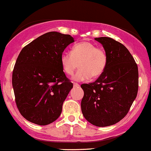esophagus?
Listing matches in <instances>:
<instances>
[{"label":"esophagus","instance_id":"34e87169","mask_svg":"<svg viewBox=\"0 0 151 151\" xmlns=\"http://www.w3.org/2000/svg\"><path fill=\"white\" fill-rule=\"evenodd\" d=\"M79 86H80V84H78V83H74V87H79Z\"/></svg>","mask_w":151,"mask_h":151}]
</instances>
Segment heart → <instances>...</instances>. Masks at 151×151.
<instances>
[{
	"label": "heart",
	"instance_id": "obj_1",
	"mask_svg": "<svg viewBox=\"0 0 151 151\" xmlns=\"http://www.w3.org/2000/svg\"><path fill=\"white\" fill-rule=\"evenodd\" d=\"M108 57L105 51L97 48L89 41H83L73 46L71 53L63 52L60 56L63 71L72 75L78 67L73 80L86 81L91 77L96 78L102 75L106 68Z\"/></svg>",
	"mask_w": 151,
	"mask_h": 151
}]
</instances>
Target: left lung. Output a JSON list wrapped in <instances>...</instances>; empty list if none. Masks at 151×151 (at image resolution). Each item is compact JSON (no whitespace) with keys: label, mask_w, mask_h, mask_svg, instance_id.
I'll use <instances>...</instances> for the list:
<instances>
[{"label":"left lung","mask_w":151,"mask_h":151,"mask_svg":"<svg viewBox=\"0 0 151 151\" xmlns=\"http://www.w3.org/2000/svg\"><path fill=\"white\" fill-rule=\"evenodd\" d=\"M108 57L106 68L93 83L81 85V110L88 122L97 127L114 125L123 119L136 99L138 67L122 43L107 37L95 38Z\"/></svg>","instance_id":"1"}]
</instances>
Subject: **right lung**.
<instances>
[{
	"mask_svg": "<svg viewBox=\"0 0 151 151\" xmlns=\"http://www.w3.org/2000/svg\"><path fill=\"white\" fill-rule=\"evenodd\" d=\"M69 35L50 32L25 46L12 73V87L20 114L29 122L46 125L62 112L73 88L60 65V56L74 43Z\"/></svg>",
	"mask_w": 151,
	"mask_h": 151,
	"instance_id": "obj_1",
	"label": "right lung"
}]
</instances>
